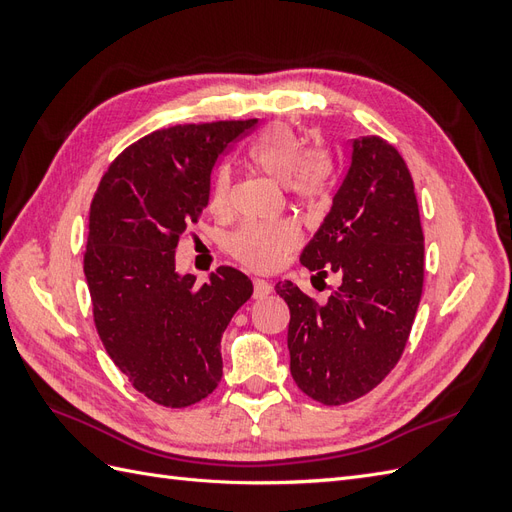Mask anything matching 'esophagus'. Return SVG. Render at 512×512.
<instances>
[{
	"label": "esophagus",
	"mask_w": 512,
	"mask_h": 512,
	"mask_svg": "<svg viewBox=\"0 0 512 512\" xmlns=\"http://www.w3.org/2000/svg\"><path fill=\"white\" fill-rule=\"evenodd\" d=\"M271 290H273L271 282H267V280H260V277H256V280H254V299L267 297V294H269Z\"/></svg>",
	"instance_id": "1"
}]
</instances>
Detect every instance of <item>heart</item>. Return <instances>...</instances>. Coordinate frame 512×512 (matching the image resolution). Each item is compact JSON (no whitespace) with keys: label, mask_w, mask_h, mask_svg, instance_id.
<instances>
[{"label":"heart","mask_w":512,"mask_h":512,"mask_svg":"<svg viewBox=\"0 0 512 512\" xmlns=\"http://www.w3.org/2000/svg\"><path fill=\"white\" fill-rule=\"evenodd\" d=\"M252 162L262 175L275 183L290 185L303 200H320L327 192L329 164L320 153L307 156L301 138L290 128L275 126L262 134L252 147ZM230 196V173L222 168L211 183L209 203L213 211H224ZM301 241V232L292 222L245 224L230 237V252L243 265L267 271Z\"/></svg>","instance_id":"b5f03b06"}]
</instances>
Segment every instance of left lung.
I'll list each match as a JSON object with an SVG mask.
<instances>
[{
    "label": "left lung",
    "mask_w": 512,
    "mask_h": 512,
    "mask_svg": "<svg viewBox=\"0 0 512 512\" xmlns=\"http://www.w3.org/2000/svg\"><path fill=\"white\" fill-rule=\"evenodd\" d=\"M410 170L380 136L354 138L348 173L301 262L342 284L318 305L292 282L275 292L290 307V374L327 406L378 386L406 348L423 294L425 247Z\"/></svg>",
    "instance_id": "obj_1"
}]
</instances>
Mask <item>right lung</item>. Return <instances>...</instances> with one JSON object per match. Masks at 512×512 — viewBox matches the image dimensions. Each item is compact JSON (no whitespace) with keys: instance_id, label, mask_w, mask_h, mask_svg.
Here are the masks:
<instances>
[{"instance_id":"obj_1","label":"right lung","mask_w":512,"mask_h":512,"mask_svg":"<svg viewBox=\"0 0 512 512\" xmlns=\"http://www.w3.org/2000/svg\"><path fill=\"white\" fill-rule=\"evenodd\" d=\"M256 123L151 132L108 166L91 203L83 269L98 335L134 389L166 408L215 391L222 335L254 292L232 267L196 286L194 275L177 271L175 250L209 205L215 162Z\"/></svg>"}]
</instances>
